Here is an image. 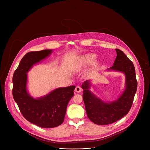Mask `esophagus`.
Listing matches in <instances>:
<instances>
[{
    "label": "esophagus",
    "mask_w": 150,
    "mask_h": 150,
    "mask_svg": "<svg viewBox=\"0 0 150 150\" xmlns=\"http://www.w3.org/2000/svg\"><path fill=\"white\" fill-rule=\"evenodd\" d=\"M82 91V90H81V87H79V86H78V85H77V86L75 87V91L76 92V93H80L81 91Z\"/></svg>",
    "instance_id": "1"
}]
</instances>
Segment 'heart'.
<instances>
[{
	"mask_svg": "<svg viewBox=\"0 0 150 150\" xmlns=\"http://www.w3.org/2000/svg\"><path fill=\"white\" fill-rule=\"evenodd\" d=\"M96 59V56L94 54H87L82 57V65L83 67L87 66L91 64ZM96 65H94L96 67Z\"/></svg>",
	"mask_w": 150,
	"mask_h": 150,
	"instance_id": "obj_1",
	"label": "heart"
}]
</instances>
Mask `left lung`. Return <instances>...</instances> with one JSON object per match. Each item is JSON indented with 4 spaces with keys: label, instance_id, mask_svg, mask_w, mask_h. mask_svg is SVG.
I'll return each instance as SVG.
<instances>
[{
    "label": "left lung",
    "instance_id": "obj_1",
    "mask_svg": "<svg viewBox=\"0 0 150 150\" xmlns=\"http://www.w3.org/2000/svg\"><path fill=\"white\" fill-rule=\"evenodd\" d=\"M117 56L108 71L122 72L125 75V89L119 97L112 102H105L90 91L91 83L85 81L81 85L85 110L89 119L95 124L105 125L115 122L130 110L137 90V81L133 63L119 49H115Z\"/></svg>",
    "mask_w": 150,
    "mask_h": 150
}]
</instances>
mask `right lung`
Masks as SVG:
<instances>
[{
  "label": "right lung",
  "instance_id": "1",
  "mask_svg": "<svg viewBox=\"0 0 150 150\" xmlns=\"http://www.w3.org/2000/svg\"><path fill=\"white\" fill-rule=\"evenodd\" d=\"M52 52V50H43L27 53L21 59L12 78V94L21 113L30 122L44 128L54 127L63 123L75 88L74 85L57 88L37 98L28 93L27 73Z\"/></svg>",
  "mask_w": 150,
  "mask_h": 150
}]
</instances>
